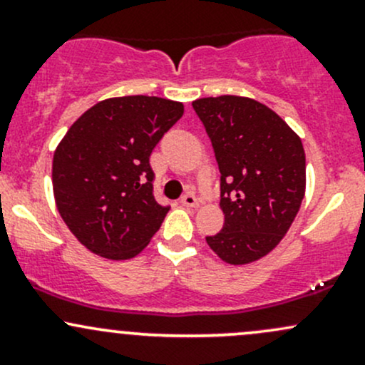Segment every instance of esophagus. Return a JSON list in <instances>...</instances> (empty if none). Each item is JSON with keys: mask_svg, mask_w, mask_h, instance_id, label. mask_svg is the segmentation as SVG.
<instances>
[{"mask_svg": "<svg viewBox=\"0 0 365 365\" xmlns=\"http://www.w3.org/2000/svg\"><path fill=\"white\" fill-rule=\"evenodd\" d=\"M182 204L187 207H199V199L192 192H188V194L182 197Z\"/></svg>", "mask_w": 365, "mask_h": 365, "instance_id": "34e87169", "label": "esophagus"}]
</instances>
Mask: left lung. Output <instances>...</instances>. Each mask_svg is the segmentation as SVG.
I'll use <instances>...</instances> for the list:
<instances>
[{
    "mask_svg": "<svg viewBox=\"0 0 365 365\" xmlns=\"http://www.w3.org/2000/svg\"><path fill=\"white\" fill-rule=\"evenodd\" d=\"M192 106L221 173L225 225L206 237L207 245L233 266L257 261L282 242L302 204V140L273 110L250 98H202Z\"/></svg>",
    "mask_w": 365,
    "mask_h": 365,
    "instance_id": "8db88e82",
    "label": "left lung"
}]
</instances>
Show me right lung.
Returning a JSON list of instances; mask_svg holds the SVG:
<instances>
[{
	"instance_id": "add662e5",
	"label": "right lung",
	"mask_w": 365,
	"mask_h": 365,
	"mask_svg": "<svg viewBox=\"0 0 365 365\" xmlns=\"http://www.w3.org/2000/svg\"><path fill=\"white\" fill-rule=\"evenodd\" d=\"M182 115V103L154 96L104 99L58 144L56 207L91 252L113 261L132 259L159 230L170 206L154 199L149 156Z\"/></svg>"
}]
</instances>
